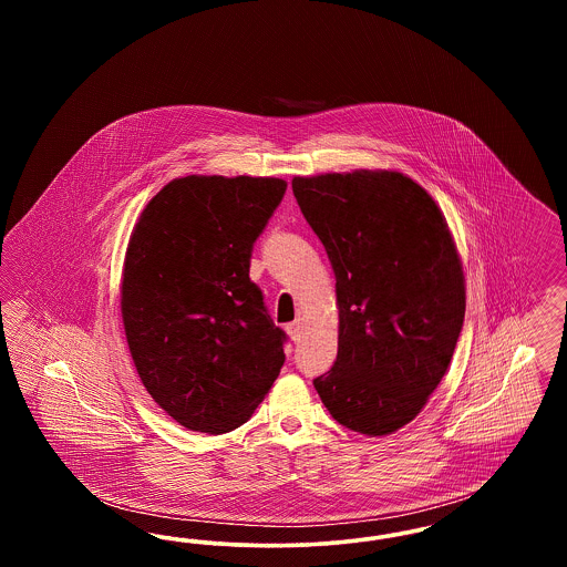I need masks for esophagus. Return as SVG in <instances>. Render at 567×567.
Here are the masks:
<instances>
[{"label":"esophagus","mask_w":567,"mask_h":567,"mask_svg":"<svg viewBox=\"0 0 567 567\" xmlns=\"http://www.w3.org/2000/svg\"><path fill=\"white\" fill-rule=\"evenodd\" d=\"M287 333L291 336V340H293V342H297V340L301 338V321L297 319L293 323L287 324Z\"/></svg>","instance_id":"esophagus-1"}]
</instances>
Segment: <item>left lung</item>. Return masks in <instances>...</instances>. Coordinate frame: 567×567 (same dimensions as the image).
I'll list each match as a JSON object with an SVG mask.
<instances>
[{"mask_svg": "<svg viewBox=\"0 0 567 567\" xmlns=\"http://www.w3.org/2000/svg\"><path fill=\"white\" fill-rule=\"evenodd\" d=\"M291 185L331 261L340 310L338 357L315 389L352 432H398L446 374L463 327L465 278L446 218L400 172Z\"/></svg>", "mask_w": 567, "mask_h": 567, "instance_id": "8db88e82", "label": "left lung"}]
</instances>
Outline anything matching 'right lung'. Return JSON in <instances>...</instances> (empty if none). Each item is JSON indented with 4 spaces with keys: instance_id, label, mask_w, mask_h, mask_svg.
<instances>
[{
    "instance_id": "add662e5",
    "label": "right lung",
    "mask_w": 567,
    "mask_h": 567,
    "mask_svg": "<svg viewBox=\"0 0 567 567\" xmlns=\"http://www.w3.org/2000/svg\"><path fill=\"white\" fill-rule=\"evenodd\" d=\"M285 190L280 178L185 176L135 223L121 282L127 344L151 398L193 432L240 427L285 363L287 333L248 278Z\"/></svg>"
}]
</instances>
